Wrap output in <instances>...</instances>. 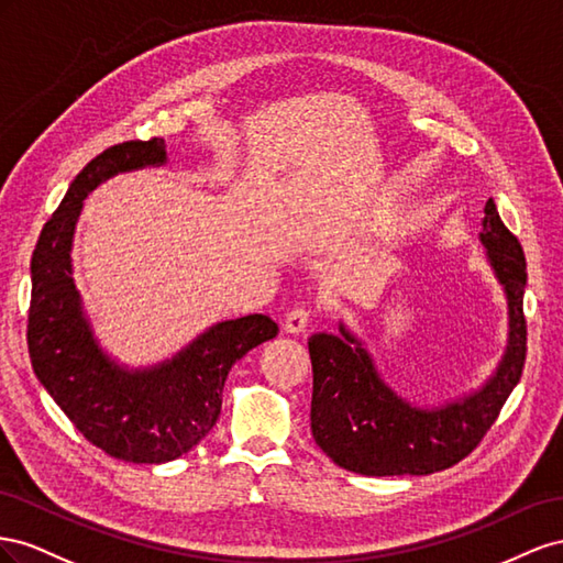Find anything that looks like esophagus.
<instances>
[{
	"label": "esophagus",
	"mask_w": 563,
	"mask_h": 563,
	"mask_svg": "<svg viewBox=\"0 0 563 563\" xmlns=\"http://www.w3.org/2000/svg\"><path fill=\"white\" fill-rule=\"evenodd\" d=\"M309 320H311V313L307 311V309H292L290 313L285 316V332H290V334H301L303 330H307V325H309Z\"/></svg>",
	"instance_id": "1"
}]
</instances>
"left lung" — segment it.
Listing matches in <instances>:
<instances>
[{"label":"left lung","instance_id":"8db88e82","mask_svg":"<svg viewBox=\"0 0 563 563\" xmlns=\"http://www.w3.org/2000/svg\"><path fill=\"white\" fill-rule=\"evenodd\" d=\"M484 214L481 243L509 303V344L500 367L476 394L424 410L379 379L373 358L344 325L342 334H313L311 431L320 451L340 467L365 476H422L453 467L486 437L519 384L526 363V256L493 198Z\"/></svg>","mask_w":563,"mask_h":563}]
</instances>
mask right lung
Masks as SVG:
<instances>
[{
    "label": "right lung",
    "instance_id": "1",
    "mask_svg": "<svg viewBox=\"0 0 563 563\" xmlns=\"http://www.w3.org/2000/svg\"><path fill=\"white\" fill-rule=\"evenodd\" d=\"M165 141H124L75 176L32 252L30 363L82 437L115 460L159 464L181 457L217 424L231 365L278 334L268 316L223 320L179 356L151 371H122L96 344L73 283L70 247L82 200L118 172L163 165Z\"/></svg>",
    "mask_w": 563,
    "mask_h": 563
}]
</instances>
